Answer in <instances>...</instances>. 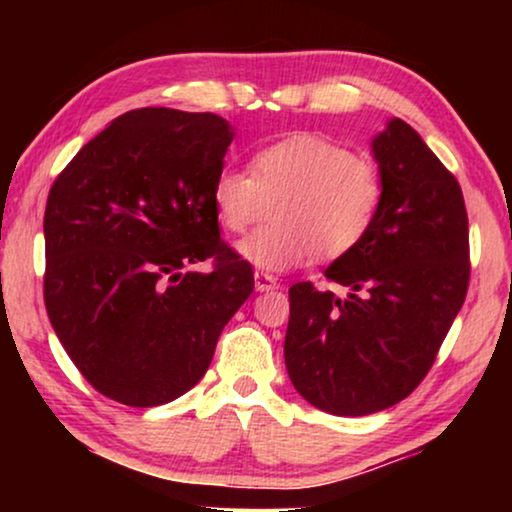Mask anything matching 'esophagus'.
<instances>
[{
  "instance_id": "obj_1",
  "label": "esophagus",
  "mask_w": 512,
  "mask_h": 512,
  "mask_svg": "<svg viewBox=\"0 0 512 512\" xmlns=\"http://www.w3.org/2000/svg\"><path fill=\"white\" fill-rule=\"evenodd\" d=\"M254 286L256 291H272L277 289V277L268 275V272H254Z\"/></svg>"
}]
</instances>
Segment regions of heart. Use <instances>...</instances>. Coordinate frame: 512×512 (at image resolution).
Returning <instances> with one entry per match:
<instances>
[{
    "label": "heart",
    "mask_w": 512,
    "mask_h": 512,
    "mask_svg": "<svg viewBox=\"0 0 512 512\" xmlns=\"http://www.w3.org/2000/svg\"><path fill=\"white\" fill-rule=\"evenodd\" d=\"M382 177L373 160L331 139L296 132L261 146L249 172L221 167L212 181L216 221L244 233L263 216L268 223L237 244V254L258 270L284 272L317 254L333 261L352 251L382 205Z\"/></svg>",
    "instance_id": "obj_1"
}]
</instances>
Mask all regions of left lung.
I'll return each mask as SVG.
<instances>
[{
	"mask_svg": "<svg viewBox=\"0 0 512 512\" xmlns=\"http://www.w3.org/2000/svg\"><path fill=\"white\" fill-rule=\"evenodd\" d=\"M370 151L382 205L368 235L326 268L345 298L310 282L289 289L284 361L314 408L361 417L391 408L424 380L464 305L468 216L457 179L401 118Z\"/></svg>",
	"mask_w": 512,
	"mask_h": 512,
	"instance_id": "left-lung-1",
	"label": "left lung"
}]
</instances>
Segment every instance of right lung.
Here are the masks:
<instances>
[{
  "instance_id": "add662e5",
  "label": "right lung",
  "mask_w": 512,
  "mask_h": 512,
  "mask_svg": "<svg viewBox=\"0 0 512 512\" xmlns=\"http://www.w3.org/2000/svg\"><path fill=\"white\" fill-rule=\"evenodd\" d=\"M235 132L216 114L149 107L118 116L48 193L44 300L81 375L153 408L184 396L254 291L221 240L212 181ZM215 258L212 273L190 265Z\"/></svg>"
}]
</instances>
